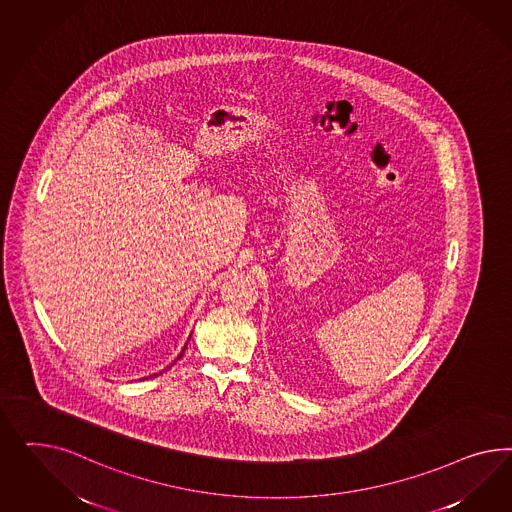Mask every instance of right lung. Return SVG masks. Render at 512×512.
Segmentation results:
<instances>
[{
	"label": "right lung",
	"mask_w": 512,
	"mask_h": 512,
	"mask_svg": "<svg viewBox=\"0 0 512 512\" xmlns=\"http://www.w3.org/2000/svg\"><path fill=\"white\" fill-rule=\"evenodd\" d=\"M186 347L187 345H184V349H182V353H180V355H178V358H176V360H180V358L184 357V351H186ZM176 360H174V362H176ZM174 362H172V364H174ZM171 364V366H172ZM167 370H169V368H167ZM154 375H157V373H154ZM154 375H150V377H154Z\"/></svg>",
	"instance_id": "right-lung-1"
}]
</instances>
